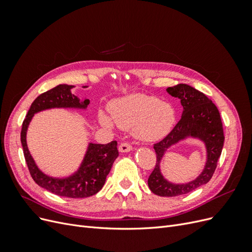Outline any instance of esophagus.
<instances>
[{
  "mask_svg": "<svg viewBox=\"0 0 252 252\" xmlns=\"http://www.w3.org/2000/svg\"><path fill=\"white\" fill-rule=\"evenodd\" d=\"M119 150H120L121 152H128V151L132 150V146H131V145L129 144V143L124 142V143H121V144H120Z\"/></svg>",
  "mask_w": 252,
  "mask_h": 252,
  "instance_id": "1",
  "label": "esophagus"
}]
</instances>
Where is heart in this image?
<instances>
[{"mask_svg": "<svg viewBox=\"0 0 252 252\" xmlns=\"http://www.w3.org/2000/svg\"><path fill=\"white\" fill-rule=\"evenodd\" d=\"M112 121L122 129L133 128V133L143 141H158L168 133L175 122L172 106L158 98L143 94L121 97L109 104ZM98 121L106 127L112 122L105 113H98Z\"/></svg>", "mask_w": 252, "mask_h": 252, "instance_id": "b5f03b06", "label": "heart"}]
</instances>
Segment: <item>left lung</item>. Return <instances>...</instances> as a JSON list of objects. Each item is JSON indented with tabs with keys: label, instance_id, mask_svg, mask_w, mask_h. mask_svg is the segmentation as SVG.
<instances>
[{
	"label": "left lung",
	"instance_id": "1",
	"mask_svg": "<svg viewBox=\"0 0 252 252\" xmlns=\"http://www.w3.org/2000/svg\"><path fill=\"white\" fill-rule=\"evenodd\" d=\"M167 93L180 98L184 110L181 120L172 130L162 141L154 145L157 163L148 178V186L157 195L177 196L192 191L210 181L216 171L218 159L222 154L225 136L217 106L203 93L186 84L168 87ZM189 135L199 137L205 143L208 149V163L203 172L194 181L187 185H172L163 179L159 170V163L167 148Z\"/></svg>",
	"mask_w": 252,
	"mask_h": 252
}]
</instances>
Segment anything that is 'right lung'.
I'll use <instances>...</instances> for the list:
<instances>
[{"mask_svg": "<svg viewBox=\"0 0 252 252\" xmlns=\"http://www.w3.org/2000/svg\"><path fill=\"white\" fill-rule=\"evenodd\" d=\"M71 85H59L37 96L30 106L27 116L23 121L21 143L30 175L37 185L60 196L88 197L94 195L103 188L106 177L119 156L118 143L89 144L86 156L78 172L66 179H56L44 174L35 165L26 144V131L33 114L49 108H86L89 100L80 103L79 98L71 94ZM87 87V86H84Z\"/></svg>", "mask_w": 252, "mask_h": 252, "instance_id": "1", "label": "right lung"}]
</instances>
